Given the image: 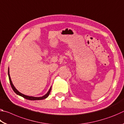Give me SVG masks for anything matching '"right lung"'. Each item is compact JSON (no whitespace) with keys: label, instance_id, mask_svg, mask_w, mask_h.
<instances>
[{"label":"right lung","instance_id":"add662e5","mask_svg":"<svg viewBox=\"0 0 124 124\" xmlns=\"http://www.w3.org/2000/svg\"><path fill=\"white\" fill-rule=\"evenodd\" d=\"M8 75H9V81H10V85H11V86L12 87V90H14V91L15 92V93L17 94V95H18L21 96H22L24 98H26L27 100H44L45 99V98H47L48 97V96L49 95V94L50 93V91H51V87L50 88L49 91L47 92V93L45 95H44L43 97H32V96H26V95H24L23 94H22L20 92L18 91H17L16 89V88L14 87V85L12 84V83L11 81V78H10V74H9V70H8Z\"/></svg>","mask_w":124,"mask_h":124}]
</instances>
